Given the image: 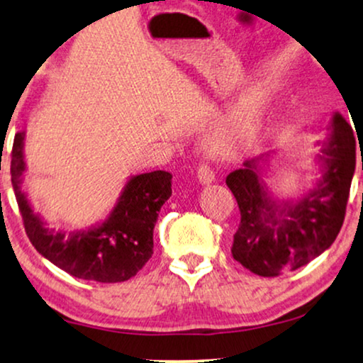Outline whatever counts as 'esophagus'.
<instances>
[{
	"mask_svg": "<svg viewBox=\"0 0 363 363\" xmlns=\"http://www.w3.org/2000/svg\"><path fill=\"white\" fill-rule=\"evenodd\" d=\"M199 182L202 185H211V183L216 182V173L212 172L211 166H200L199 168Z\"/></svg>",
	"mask_w": 363,
	"mask_h": 363,
	"instance_id": "esophagus-1",
	"label": "esophagus"
}]
</instances>
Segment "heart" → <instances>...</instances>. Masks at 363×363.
<instances>
[{
	"label": "heart",
	"mask_w": 363,
	"mask_h": 363,
	"mask_svg": "<svg viewBox=\"0 0 363 363\" xmlns=\"http://www.w3.org/2000/svg\"><path fill=\"white\" fill-rule=\"evenodd\" d=\"M270 110L267 89L253 86L240 96L224 118L203 139V149L214 160H229L245 152L257 139Z\"/></svg>",
	"instance_id": "heart-1"
}]
</instances>
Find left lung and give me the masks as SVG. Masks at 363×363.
Instances as JSON below:
<instances>
[{
  "label": "left lung",
  "mask_w": 363,
  "mask_h": 363,
  "mask_svg": "<svg viewBox=\"0 0 363 363\" xmlns=\"http://www.w3.org/2000/svg\"><path fill=\"white\" fill-rule=\"evenodd\" d=\"M355 143L350 123L335 112L325 140L316 143L321 147L316 156L319 177L294 199H279L268 189V161L274 151L229 173L225 185L241 212L231 250L234 259L259 277H277L325 253L345 219L355 173Z\"/></svg>",
  "instance_id": "obj_1"
}]
</instances>
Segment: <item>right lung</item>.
Listing matches in <instances>:
<instances>
[{
  "label": "right lung",
  "mask_w": 363,
  "mask_h": 363,
  "mask_svg": "<svg viewBox=\"0 0 363 363\" xmlns=\"http://www.w3.org/2000/svg\"><path fill=\"white\" fill-rule=\"evenodd\" d=\"M25 130L13 140L11 185L25 231L35 250L76 279L115 284L129 280L152 255L157 212L172 197V174L151 172L130 177L101 223L86 229H54L33 211L23 190Z\"/></svg>",
  "instance_id": "1"
}]
</instances>
